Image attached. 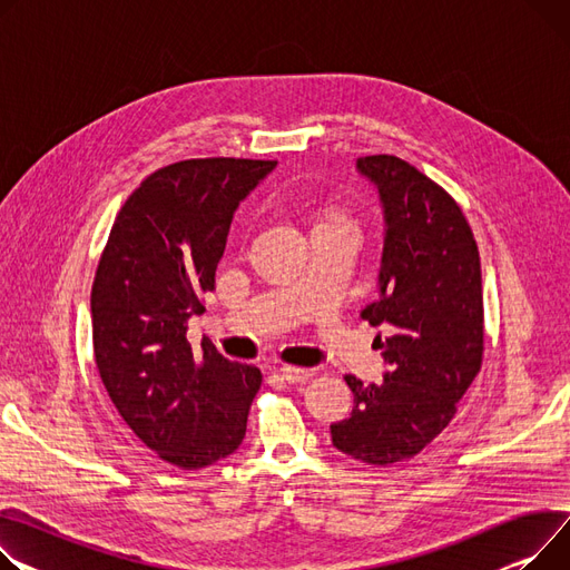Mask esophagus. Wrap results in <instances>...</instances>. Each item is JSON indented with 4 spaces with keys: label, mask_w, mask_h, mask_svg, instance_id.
<instances>
[{
    "label": "esophagus",
    "mask_w": 570,
    "mask_h": 570,
    "mask_svg": "<svg viewBox=\"0 0 570 570\" xmlns=\"http://www.w3.org/2000/svg\"><path fill=\"white\" fill-rule=\"evenodd\" d=\"M273 375L282 377V381H286V383H299V381H307V377L312 375V368H299V366H279V368H273Z\"/></svg>",
    "instance_id": "1"
}]
</instances>
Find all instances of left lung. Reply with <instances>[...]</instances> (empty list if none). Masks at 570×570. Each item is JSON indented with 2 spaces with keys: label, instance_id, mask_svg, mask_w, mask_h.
I'll return each instance as SVG.
<instances>
[{
  "label": "left lung",
  "instance_id": "left-lung-1",
  "mask_svg": "<svg viewBox=\"0 0 570 570\" xmlns=\"http://www.w3.org/2000/svg\"><path fill=\"white\" fill-rule=\"evenodd\" d=\"M355 169L383 208L381 297L360 316L392 334L381 344L383 383L346 375L355 405L330 433L351 459L392 465L442 433L479 373L481 261L463 210L429 176L394 156L357 158Z\"/></svg>",
  "mask_w": 570,
  "mask_h": 570
}]
</instances>
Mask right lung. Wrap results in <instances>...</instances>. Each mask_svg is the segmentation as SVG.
<instances>
[{"instance_id":"add662e5","label":"right lung","mask_w":570,"mask_h":570,"mask_svg":"<svg viewBox=\"0 0 570 570\" xmlns=\"http://www.w3.org/2000/svg\"><path fill=\"white\" fill-rule=\"evenodd\" d=\"M277 163L206 158L150 174L109 232L91 288L94 355L132 433L180 470L243 444L261 371L193 351L187 321L215 288L234 213Z\"/></svg>"}]
</instances>
